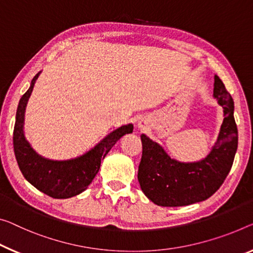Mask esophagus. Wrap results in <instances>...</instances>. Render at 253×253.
Segmentation results:
<instances>
[{"mask_svg": "<svg viewBox=\"0 0 253 253\" xmlns=\"http://www.w3.org/2000/svg\"><path fill=\"white\" fill-rule=\"evenodd\" d=\"M147 127V121L146 120H140V121L138 122V129L139 130H145Z\"/></svg>", "mask_w": 253, "mask_h": 253, "instance_id": "34e87169", "label": "esophagus"}]
</instances>
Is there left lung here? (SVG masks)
Returning <instances> with one entry per match:
<instances>
[{
    "label": "left lung",
    "instance_id": "left-lung-1",
    "mask_svg": "<svg viewBox=\"0 0 253 253\" xmlns=\"http://www.w3.org/2000/svg\"><path fill=\"white\" fill-rule=\"evenodd\" d=\"M213 97L224 110L217 141L203 161L181 163L172 159L161 145L141 134L142 156L138 181L142 192L162 207H180L211 197L228 175L238 149L234 103L223 81L215 76Z\"/></svg>",
    "mask_w": 253,
    "mask_h": 253
}]
</instances>
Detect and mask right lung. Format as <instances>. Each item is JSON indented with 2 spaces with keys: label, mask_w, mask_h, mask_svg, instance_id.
I'll return each mask as SVG.
<instances>
[{
  "label": "right lung",
  "mask_w": 253,
  "mask_h": 253,
  "mask_svg": "<svg viewBox=\"0 0 253 253\" xmlns=\"http://www.w3.org/2000/svg\"><path fill=\"white\" fill-rule=\"evenodd\" d=\"M38 72L30 87L20 98L13 130V149L19 169L30 184L55 199H68L84 192L98 173L100 163L118 140L124 134L132 133L133 126L127 124L106 135L102 141L83 156L69 161H50L35 151L23 134V121L27 103Z\"/></svg>",
  "instance_id": "obj_1"
}]
</instances>
